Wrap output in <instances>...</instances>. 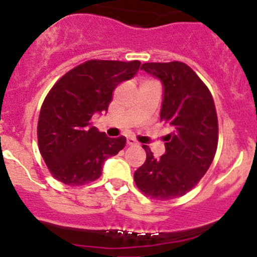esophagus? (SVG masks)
Instances as JSON below:
<instances>
[{
	"instance_id": "esophagus-1",
	"label": "esophagus",
	"mask_w": 257,
	"mask_h": 257,
	"mask_svg": "<svg viewBox=\"0 0 257 257\" xmlns=\"http://www.w3.org/2000/svg\"><path fill=\"white\" fill-rule=\"evenodd\" d=\"M127 145H128V146H138L139 144H138V141L135 140V139L130 138V139H127Z\"/></svg>"
}]
</instances>
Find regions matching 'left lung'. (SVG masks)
Returning a JSON list of instances; mask_svg holds the SVG:
<instances>
[{
    "label": "left lung",
    "mask_w": 257,
    "mask_h": 257,
    "mask_svg": "<svg viewBox=\"0 0 257 257\" xmlns=\"http://www.w3.org/2000/svg\"><path fill=\"white\" fill-rule=\"evenodd\" d=\"M141 69L163 84L160 121L172 133L159 159L143 146L146 160L134 179L149 197L174 199L195 187L213 161L218 143L216 107L206 84L184 63H145Z\"/></svg>",
    "instance_id": "1"
}]
</instances>
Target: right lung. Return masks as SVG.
<instances>
[{
    "label": "right lung",
    "instance_id": "obj_1",
    "mask_svg": "<svg viewBox=\"0 0 257 257\" xmlns=\"http://www.w3.org/2000/svg\"><path fill=\"white\" fill-rule=\"evenodd\" d=\"M141 63L89 60L63 75L40 109L38 141L55 179L83 185L98 179L103 163L118 154L126 138H107L92 126L93 114L107 112L112 92L138 73Z\"/></svg>",
    "mask_w": 257,
    "mask_h": 257
}]
</instances>
